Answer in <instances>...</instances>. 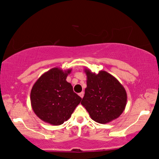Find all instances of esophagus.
I'll use <instances>...</instances> for the list:
<instances>
[{"label":"esophagus","mask_w":159,"mask_h":159,"mask_svg":"<svg viewBox=\"0 0 159 159\" xmlns=\"http://www.w3.org/2000/svg\"><path fill=\"white\" fill-rule=\"evenodd\" d=\"M84 93L83 92V91H82V92H81V93H79V96H80V97H81L82 98H83V97H84Z\"/></svg>","instance_id":"1"}]
</instances>
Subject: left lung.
I'll use <instances>...</instances> for the list:
<instances>
[{
    "label": "left lung",
    "mask_w": 159,
    "mask_h": 159,
    "mask_svg": "<svg viewBox=\"0 0 159 159\" xmlns=\"http://www.w3.org/2000/svg\"><path fill=\"white\" fill-rule=\"evenodd\" d=\"M87 88L81 104L91 118L99 124H107L117 119L126 105L127 94L113 75L101 70L98 74L84 68Z\"/></svg>",
    "instance_id": "obj_1"
}]
</instances>
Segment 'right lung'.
I'll list each match as a JSON object with an SVG mask.
<instances>
[{"mask_svg": "<svg viewBox=\"0 0 159 159\" xmlns=\"http://www.w3.org/2000/svg\"><path fill=\"white\" fill-rule=\"evenodd\" d=\"M72 69L54 68L38 78L30 91L33 112L46 123L58 126L68 120L82 98L66 81Z\"/></svg>", "mask_w": 159, "mask_h": 159, "instance_id": "right-lung-1", "label": "right lung"}]
</instances>
